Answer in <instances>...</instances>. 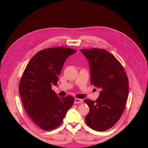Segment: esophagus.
I'll return each instance as SVG.
<instances>
[{"instance_id":"34e87169","label":"esophagus","mask_w":148,"mask_h":148,"mask_svg":"<svg viewBox=\"0 0 148 148\" xmlns=\"http://www.w3.org/2000/svg\"><path fill=\"white\" fill-rule=\"evenodd\" d=\"M80 103H83V100L78 99V98H75L74 101V104H80Z\"/></svg>"}]
</instances>
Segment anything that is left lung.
I'll use <instances>...</instances> for the list:
<instances>
[{
    "mask_svg": "<svg viewBox=\"0 0 148 148\" xmlns=\"http://www.w3.org/2000/svg\"><path fill=\"white\" fill-rule=\"evenodd\" d=\"M89 61L91 83L101 88L95 101L84 100L89 107L85 122L91 128L102 132L118 122L126 106L128 95V79L122 65L104 49L80 50Z\"/></svg>",
    "mask_w": 148,
    "mask_h": 148,
    "instance_id": "left-lung-1",
    "label": "left lung"
}]
</instances>
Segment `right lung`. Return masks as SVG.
Returning <instances> with one entry per match:
<instances>
[{"mask_svg":"<svg viewBox=\"0 0 148 148\" xmlns=\"http://www.w3.org/2000/svg\"><path fill=\"white\" fill-rule=\"evenodd\" d=\"M75 50L57 47L43 49L28 62L19 84V92L29 117L44 130L55 129L62 123L75 98L59 97L52 90L66 59Z\"/></svg>","mask_w":148,"mask_h":148,"instance_id":"add662e5","label":"right lung"}]
</instances>
